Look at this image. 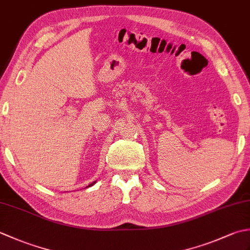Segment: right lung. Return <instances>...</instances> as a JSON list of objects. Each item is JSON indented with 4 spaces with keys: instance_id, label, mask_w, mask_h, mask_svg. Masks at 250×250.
<instances>
[{
    "instance_id": "obj_1",
    "label": "right lung",
    "mask_w": 250,
    "mask_h": 250,
    "mask_svg": "<svg viewBox=\"0 0 250 250\" xmlns=\"http://www.w3.org/2000/svg\"><path fill=\"white\" fill-rule=\"evenodd\" d=\"M93 184H95V182H94V183H92V184H90L89 186H87V188H88V187H91V186H93Z\"/></svg>"
}]
</instances>
